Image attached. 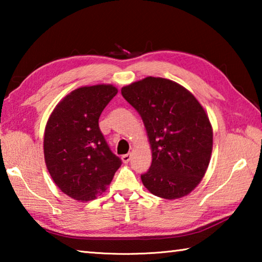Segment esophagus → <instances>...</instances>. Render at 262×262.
I'll use <instances>...</instances> for the list:
<instances>
[{"instance_id":"obj_1","label":"esophagus","mask_w":262,"mask_h":262,"mask_svg":"<svg viewBox=\"0 0 262 262\" xmlns=\"http://www.w3.org/2000/svg\"><path fill=\"white\" fill-rule=\"evenodd\" d=\"M130 158H132V154H126V155H123V156L121 157L123 163H128V162L130 161Z\"/></svg>"}]
</instances>
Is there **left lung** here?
Wrapping results in <instances>:
<instances>
[{
	"label": "left lung",
	"mask_w": 262,
	"mask_h": 262,
	"mask_svg": "<svg viewBox=\"0 0 262 262\" xmlns=\"http://www.w3.org/2000/svg\"><path fill=\"white\" fill-rule=\"evenodd\" d=\"M143 120L152 162L141 179L156 196L188 195L206 174L212 151V127L192 92L171 79L145 77L121 89Z\"/></svg>",
	"instance_id": "left-lung-1"
}]
</instances>
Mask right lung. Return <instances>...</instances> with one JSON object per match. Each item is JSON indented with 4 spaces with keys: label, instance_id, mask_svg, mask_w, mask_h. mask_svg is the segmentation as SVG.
I'll return each mask as SVG.
<instances>
[{
    "label": "right lung",
    "instance_id": "1",
    "mask_svg": "<svg viewBox=\"0 0 262 262\" xmlns=\"http://www.w3.org/2000/svg\"><path fill=\"white\" fill-rule=\"evenodd\" d=\"M117 94L112 84L81 86L66 96L47 120V170L61 192L77 201H91L103 194L121 165L98 125L101 112Z\"/></svg>",
    "mask_w": 262,
    "mask_h": 262
}]
</instances>
